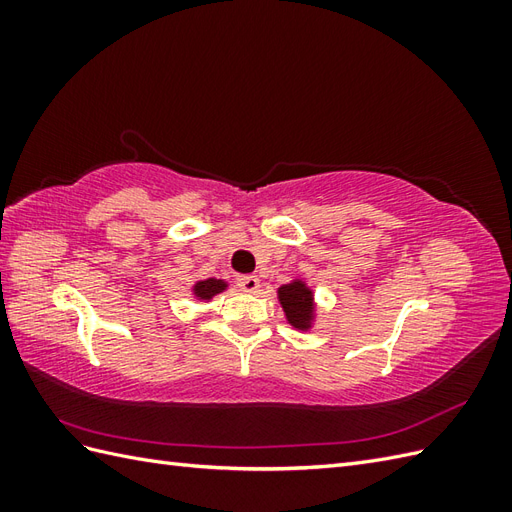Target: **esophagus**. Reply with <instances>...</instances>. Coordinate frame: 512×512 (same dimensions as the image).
Here are the masks:
<instances>
[{
	"label": "esophagus",
	"instance_id": "1",
	"mask_svg": "<svg viewBox=\"0 0 512 512\" xmlns=\"http://www.w3.org/2000/svg\"><path fill=\"white\" fill-rule=\"evenodd\" d=\"M237 286L243 290V292H258L260 288V280L256 275H243L237 280Z\"/></svg>",
	"mask_w": 512,
	"mask_h": 512
}]
</instances>
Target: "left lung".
<instances>
[{
  "mask_svg": "<svg viewBox=\"0 0 512 512\" xmlns=\"http://www.w3.org/2000/svg\"><path fill=\"white\" fill-rule=\"evenodd\" d=\"M277 301H280L284 316L292 329L297 331H312L318 312H316V297L314 290L307 286L303 277H297L284 286L277 288Z\"/></svg>",
  "mask_w": 512,
  "mask_h": 512,
  "instance_id": "8db88e82",
  "label": "left lung"
}]
</instances>
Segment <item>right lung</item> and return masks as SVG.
Returning <instances> with one entry per match:
<instances>
[{"mask_svg": "<svg viewBox=\"0 0 512 512\" xmlns=\"http://www.w3.org/2000/svg\"><path fill=\"white\" fill-rule=\"evenodd\" d=\"M230 284L226 280H218V277H207V280H198L192 284V294L203 303H209L213 297H218Z\"/></svg>", "mask_w": 512, "mask_h": 512, "instance_id": "obj_1", "label": "right lung"}]
</instances>
